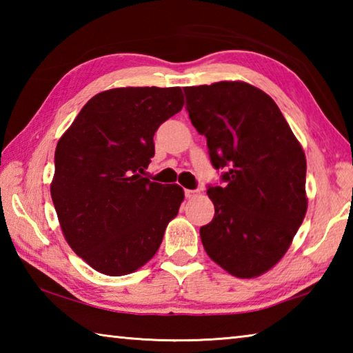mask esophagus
<instances>
[{
	"label": "esophagus",
	"instance_id": "1",
	"mask_svg": "<svg viewBox=\"0 0 353 353\" xmlns=\"http://www.w3.org/2000/svg\"><path fill=\"white\" fill-rule=\"evenodd\" d=\"M199 194V191L198 190H185V196H187L188 199H193V198H196V196Z\"/></svg>",
	"mask_w": 353,
	"mask_h": 353
}]
</instances>
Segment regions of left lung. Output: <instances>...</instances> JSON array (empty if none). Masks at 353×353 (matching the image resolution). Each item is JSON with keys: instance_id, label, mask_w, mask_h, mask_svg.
<instances>
[{"instance_id": "8db88e82", "label": "left lung", "mask_w": 353, "mask_h": 353, "mask_svg": "<svg viewBox=\"0 0 353 353\" xmlns=\"http://www.w3.org/2000/svg\"><path fill=\"white\" fill-rule=\"evenodd\" d=\"M191 124L207 139L221 183L208 185L212 223L199 234L208 256L250 279L282 259L307 212V160L270 94L246 82L185 87Z\"/></svg>"}]
</instances>
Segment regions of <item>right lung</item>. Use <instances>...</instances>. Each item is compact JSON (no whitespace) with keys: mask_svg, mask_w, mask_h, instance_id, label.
Listing matches in <instances>:
<instances>
[{"mask_svg":"<svg viewBox=\"0 0 353 353\" xmlns=\"http://www.w3.org/2000/svg\"><path fill=\"white\" fill-rule=\"evenodd\" d=\"M182 105L181 87L112 88L57 143L52 204L71 249L101 274L126 276L148 263L179 212L183 190L143 174L155 130Z\"/></svg>","mask_w":353,"mask_h":353,"instance_id":"obj_1","label":"right lung"}]
</instances>
